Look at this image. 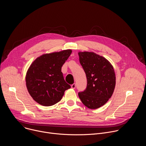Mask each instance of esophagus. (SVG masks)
Wrapping results in <instances>:
<instances>
[{"label": "esophagus", "instance_id": "esophagus-1", "mask_svg": "<svg viewBox=\"0 0 146 146\" xmlns=\"http://www.w3.org/2000/svg\"><path fill=\"white\" fill-rule=\"evenodd\" d=\"M71 87L72 89H75L76 88V84H73L72 86H71Z\"/></svg>", "mask_w": 146, "mask_h": 146}]
</instances>
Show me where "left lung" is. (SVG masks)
I'll return each instance as SVG.
<instances>
[{"instance_id":"1","label":"left lung","mask_w":146,"mask_h":146,"mask_svg":"<svg viewBox=\"0 0 146 146\" xmlns=\"http://www.w3.org/2000/svg\"><path fill=\"white\" fill-rule=\"evenodd\" d=\"M80 62L86 74V90L78 93L82 103L90 109L106 104L115 87V74L113 65L105 57L94 52L79 51Z\"/></svg>"}]
</instances>
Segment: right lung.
I'll list each match as a JSON object with an SVG mask.
<instances>
[{"label":"right lung","instance_id":"add662e5","mask_svg":"<svg viewBox=\"0 0 146 146\" xmlns=\"http://www.w3.org/2000/svg\"><path fill=\"white\" fill-rule=\"evenodd\" d=\"M72 52L69 49L44 54L30 65L26 74V86L30 95L40 105H55L61 100L65 91L70 88L61 68Z\"/></svg>","mask_w":146,"mask_h":146}]
</instances>
